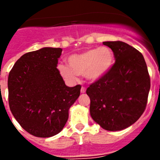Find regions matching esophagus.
Wrapping results in <instances>:
<instances>
[{
  "instance_id": "esophagus-1",
  "label": "esophagus",
  "mask_w": 160,
  "mask_h": 160,
  "mask_svg": "<svg viewBox=\"0 0 160 160\" xmlns=\"http://www.w3.org/2000/svg\"><path fill=\"white\" fill-rule=\"evenodd\" d=\"M86 92V88H85V87H82L81 88V93L82 94H84V93Z\"/></svg>"
}]
</instances>
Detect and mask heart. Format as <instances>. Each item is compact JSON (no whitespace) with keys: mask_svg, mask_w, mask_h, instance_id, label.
I'll use <instances>...</instances> for the list:
<instances>
[{"mask_svg":"<svg viewBox=\"0 0 160 160\" xmlns=\"http://www.w3.org/2000/svg\"><path fill=\"white\" fill-rule=\"evenodd\" d=\"M114 61L112 50L107 46H101L70 55L67 58L70 66L59 64L58 70L63 78L71 82L77 81L78 75H84L89 81L96 82L111 70Z\"/></svg>","mask_w":160,"mask_h":160,"instance_id":"obj_1","label":"heart"}]
</instances>
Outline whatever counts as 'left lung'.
<instances>
[{
  "mask_svg": "<svg viewBox=\"0 0 160 160\" xmlns=\"http://www.w3.org/2000/svg\"><path fill=\"white\" fill-rule=\"evenodd\" d=\"M112 49L115 63L87 88L91 118L102 128L121 131L135 123L145 111L151 82L140 52L125 42H104Z\"/></svg>",
  "mask_w": 160,
  "mask_h": 160,
  "instance_id": "1",
  "label": "left lung"
}]
</instances>
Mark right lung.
<instances>
[{"mask_svg": "<svg viewBox=\"0 0 160 160\" xmlns=\"http://www.w3.org/2000/svg\"><path fill=\"white\" fill-rule=\"evenodd\" d=\"M62 51L44 47L25 53L8 74L11 112L24 130L36 137L58 134L80 95L81 86L67 87L57 69Z\"/></svg>", "mask_w": 160, "mask_h": 160, "instance_id": "add662e5", "label": "right lung"}]
</instances>
